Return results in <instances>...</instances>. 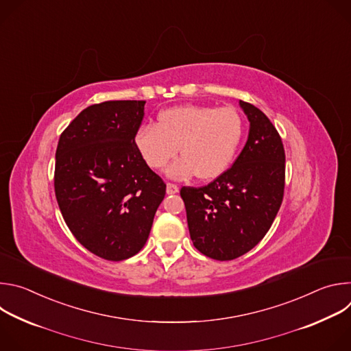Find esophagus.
Masks as SVG:
<instances>
[{
    "label": "esophagus",
    "instance_id": "obj_1",
    "mask_svg": "<svg viewBox=\"0 0 351 351\" xmlns=\"http://www.w3.org/2000/svg\"><path fill=\"white\" fill-rule=\"evenodd\" d=\"M179 191V187L175 183H167V193L168 194H176Z\"/></svg>",
    "mask_w": 351,
    "mask_h": 351
}]
</instances>
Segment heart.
Wrapping results in <instances>:
<instances>
[{
    "label": "heart",
    "instance_id": "heart-1",
    "mask_svg": "<svg viewBox=\"0 0 351 351\" xmlns=\"http://www.w3.org/2000/svg\"><path fill=\"white\" fill-rule=\"evenodd\" d=\"M243 132V119L232 107L186 104L162 111L156 125L138 128L134 143L152 169H162L179 149L182 157L167 171L171 178L195 175L202 180H211L232 164Z\"/></svg>",
    "mask_w": 351,
    "mask_h": 351
}]
</instances>
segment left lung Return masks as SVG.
<instances>
[{
	"label": "left lung",
	"mask_w": 351,
	"mask_h": 351,
	"mask_svg": "<svg viewBox=\"0 0 351 351\" xmlns=\"http://www.w3.org/2000/svg\"><path fill=\"white\" fill-rule=\"evenodd\" d=\"M240 107L250 132L234 164L206 186L180 189L194 247L218 261L239 258L263 240L285 193V148L276 128L253 104L240 99Z\"/></svg>",
	"instance_id": "left-lung-1"
}]
</instances>
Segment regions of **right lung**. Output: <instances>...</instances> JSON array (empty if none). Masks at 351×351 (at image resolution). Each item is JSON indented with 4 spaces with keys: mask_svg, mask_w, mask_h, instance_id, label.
Returning <instances> with one entry per match:
<instances>
[{
    "mask_svg": "<svg viewBox=\"0 0 351 351\" xmlns=\"http://www.w3.org/2000/svg\"><path fill=\"white\" fill-rule=\"evenodd\" d=\"M145 101H104L83 110L61 133L54 189L76 240L107 261L137 254L167 184L134 143Z\"/></svg>",
    "mask_w": 351,
    "mask_h": 351,
    "instance_id": "right-lung-1",
    "label": "right lung"
}]
</instances>
